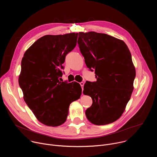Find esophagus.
I'll list each match as a JSON object with an SVG mask.
<instances>
[{"mask_svg":"<svg viewBox=\"0 0 157 157\" xmlns=\"http://www.w3.org/2000/svg\"><path fill=\"white\" fill-rule=\"evenodd\" d=\"M79 84H80V85H81V87H82V89L83 90V86H84V83L83 82H81Z\"/></svg>","mask_w":157,"mask_h":157,"instance_id":"esophagus-1","label":"esophagus"}]
</instances>
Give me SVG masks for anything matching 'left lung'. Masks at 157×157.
<instances>
[{"mask_svg":"<svg viewBox=\"0 0 157 157\" xmlns=\"http://www.w3.org/2000/svg\"><path fill=\"white\" fill-rule=\"evenodd\" d=\"M78 43L97 79L84 86L83 93L93 99L86 117L95 125L113 123L123 114L133 89L136 73L131 53L122 40L104 33L79 32Z\"/></svg>","mask_w":157,"mask_h":157,"instance_id":"obj_1","label":"left lung"}]
</instances>
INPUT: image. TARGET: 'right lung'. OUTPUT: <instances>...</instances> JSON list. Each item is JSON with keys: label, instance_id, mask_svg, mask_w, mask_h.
Returning <instances> with one entry per match:
<instances>
[{"label": "right lung", "instance_id": "add662e5", "mask_svg": "<svg viewBox=\"0 0 157 157\" xmlns=\"http://www.w3.org/2000/svg\"><path fill=\"white\" fill-rule=\"evenodd\" d=\"M78 33L45 35L25 52L21 62L18 83L24 99L42 124L56 127L63 124L70 104L80 98L82 89L76 82L59 81L66 55L76 47Z\"/></svg>", "mask_w": 157, "mask_h": 157}]
</instances>
